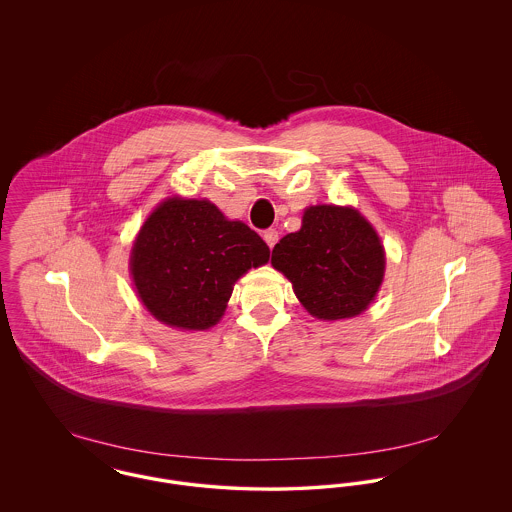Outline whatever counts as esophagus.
Here are the masks:
<instances>
[{
	"instance_id": "1",
	"label": "esophagus",
	"mask_w": 512,
	"mask_h": 512,
	"mask_svg": "<svg viewBox=\"0 0 512 512\" xmlns=\"http://www.w3.org/2000/svg\"><path fill=\"white\" fill-rule=\"evenodd\" d=\"M263 238H265V242H267L268 247H274V244L278 242V232H276L274 228H268V230H265Z\"/></svg>"
}]
</instances>
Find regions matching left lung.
<instances>
[{"label": "left lung", "mask_w": 512, "mask_h": 512, "mask_svg": "<svg viewBox=\"0 0 512 512\" xmlns=\"http://www.w3.org/2000/svg\"><path fill=\"white\" fill-rule=\"evenodd\" d=\"M272 267L320 320L361 315L382 286L386 253L372 224L353 207L305 209L301 230L272 249Z\"/></svg>", "instance_id": "left-lung-1"}]
</instances>
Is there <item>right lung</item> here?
<instances>
[{"label":"right lung","instance_id":"1","mask_svg":"<svg viewBox=\"0 0 512 512\" xmlns=\"http://www.w3.org/2000/svg\"><path fill=\"white\" fill-rule=\"evenodd\" d=\"M270 249L240 220L207 199L169 197L147 217L130 255V272L147 311L182 330L219 322L234 284L268 263Z\"/></svg>","mask_w":512,"mask_h":512}]
</instances>
